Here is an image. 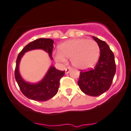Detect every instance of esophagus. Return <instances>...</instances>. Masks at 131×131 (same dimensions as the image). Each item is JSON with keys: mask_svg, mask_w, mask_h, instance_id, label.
Returning <instances> with one entry per match:
<instances>
[{"mask_svg": "<svg viewBox=\"0 0 131 131\" xmlns=\"http://www.w3.org/2000/svg\"><path fill=\"white\" fill-rule=\"evenodd\" d=\"M70 70H71V68H70V67H68V68H65V74H68V73L70 72Z\"/></svg>", "mask_w": 131, "mask_h": 131, "instance_id": "esophagus-1", "label": "esophagus"}]
</instances>
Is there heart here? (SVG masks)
<instances>
[{
	"label": "heart",
	"instance_id": "b5f03b06",
	"mask_svg": "<svg viewBox=\"0 0 131 131\" xmlns=\"http://www.w3.org/2000/svg\"><path fill=\"white\" fill-rule=\"evenodd\" d=\"M59 52L54 53L56 61L63 63L70 58L73 67L85 70L93 67L98 60L100 48L94 40L75 39L63 42L58 46Z\"/></svg>",
	"mask_w": 131,
	"mask_h": 131
}]
</instances>
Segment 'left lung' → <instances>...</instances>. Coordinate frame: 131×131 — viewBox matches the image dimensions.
Segmentation results:
<instances>
[{
    "mask_svg": "<svg viewBox=\"0 0 131 131\" xmlns=\"http://www.w3.org/2000/svg\"><path fill=\"white\" fill-rule=\"evenodd\" d=\"M100 48V56L93 69L80 72L78 84L81 90L89 96H98L109 89L114 75V56L105 41L92 36Z\"/></svg>",
    "mask_w": 131,
    "mask_h": 131,
    "instance_id": "1",
    "label": "left lung"
}]
</instances>
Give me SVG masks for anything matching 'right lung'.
<instances>
[{
  "mask_svg": "<svg viewBox=\"0 0 131 131\" xmlns=\"http://www.w3.org/2000/svg\"><path fill=\"white\" fill-rule=\"evenodd\" d=\"M53 41L51 39L40 38L30 42L19 53L15 70V78L23 94L30 100L46 101L53 97L58 92L60 79L64 75V71H60L53 65L48 70L44 78L37 83L26 81L21 76L19 71L20 60L26 52L34 50H42L47 52L51 60L52 51L53 48Z\"/></svg>",
  "mask_w": 131,
  "mask_h": 131,
  "instance_id": "right-lung-1",
  "label": "right lung"
}]
</instances>
